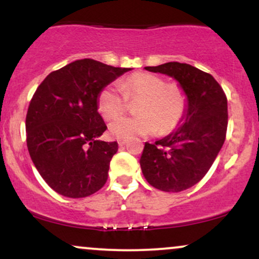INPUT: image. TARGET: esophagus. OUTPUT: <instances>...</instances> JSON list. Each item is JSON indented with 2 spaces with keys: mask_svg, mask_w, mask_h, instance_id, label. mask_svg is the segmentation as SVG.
Returning <instances> with one entry per match:
<instances>
[{
  "mask_svg": "<svg viewBox=\"0 0 259 259\" xmlns=\"http://www.w3.org/2000/svg\"><path fill=\"white\" fill-rule=\"evenodd\" d=\"M126 142H127L126 139H119V140H118V145H119V146H124V145H126Z\"/></svg>",
  "mask_w": 259,
  "mask_h": 259,
  "instance_id": "esophagus-1",
  "label": "esophagus"
}]
</instances>
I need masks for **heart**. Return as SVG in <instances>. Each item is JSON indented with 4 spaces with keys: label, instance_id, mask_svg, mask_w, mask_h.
Wrapping results in <instances>:
<instances>
[{
    "label": "heart",
    "instance_id": "b5f03b06",
    "mask_svg": "<svg viewBox=\"0 0 259 259\" xmlns=\"http://www.w3.org/2000/svg\"><path fill=\"white\" fill-rule=\"evenodd\" d=\"M120 89L107 85L97 97V108L106 120H114L126 111L129 101H138L134 117H124L109 126L117 139H132L158 132H174L185 118L187 96L183 88L151 73H135L120 82Z\"/></svg>",
    "mask_w": 259,
    "mask_h": 259
}]
</instances>
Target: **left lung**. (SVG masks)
<instances>
[{
    "mask_svg": "<svg viewBox=\"0 0 259 259\" xmlns=\"http://www.w3.org/2000/svg\"><path fill=\"white\" fill-rule=\"evenodd\" d=\"M145 69L177 79L187 96V112L177 132L145 144L140 165L150 185L165 192L184 191L207 174L224 144L227 95L210 74L190 64L169 62Z\"/></svg>",
    "mask_w": 259,
    "mask_h": 259,
    "instance_id": "1",
    "label": "left lung"
}]
</instances>
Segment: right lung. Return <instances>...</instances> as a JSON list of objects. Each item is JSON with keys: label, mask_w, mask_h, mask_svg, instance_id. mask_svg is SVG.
I'll list each match as a JSON object with an SVG mask.
<instances>
[{"label": "right lung", "mask_w": 259, "mask_h": 259, "mask_svg": "<svg viewBox=\"0 0 259 259\" xmlns=\"http://www.w3.org/2000/svg\"><path fill=\"white\" fill-rule=\"evenodd\" d=\"M127 70L79 59L37 86L26 113V145L38 173L58 194L81 198L106 184L118 144L97 140L107 129L97 97Z\"/></svg>", "instance_id": "obj_1"}]
</instances>
